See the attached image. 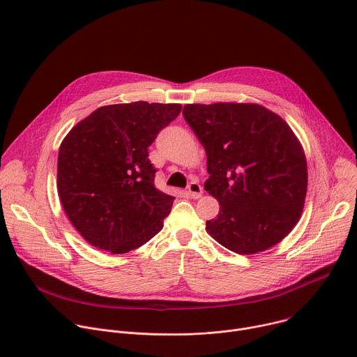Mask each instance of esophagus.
Returning <instances> with one entry per match:
<instances>
[{
    "instance_id": "esophagus-1",
    "label": "esophagus",
    "mask_w": 357,
    "mask_h": 357,
    "mask_svg": "<svg viewBox=\"0 0 357 357\" xmlns=\"http://www.w3.org/2000/svg\"><path fill=\"white\" fill-rule=\"evenodd\" d=\"M188 192H189V195H190L193 199H198V198H201L204 190H202V186L199 185L198 181H192V182L188 185Z\"/></svg>"
}]
</instances>
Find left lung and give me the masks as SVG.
Masks as SVG:
<instances>
[{
	"label": "left lung",
	"mask_w": 357,
	"mask_h": 357,
	"mask_svg": "<svg viewBox=\"0 0 357 357\" xmlns=\"http://www.w3.org/2000/svg\"><path fill=\"white\" fill-rule=\"evenodd\" d=\"M185 121L204 145L209 178L205 189L218 199L208 234L241 255L279 243L305 206L307 167L289 125L256 104H189Z\"/></svg>",
	"instance_id": "obj_1"
}]
</instances>
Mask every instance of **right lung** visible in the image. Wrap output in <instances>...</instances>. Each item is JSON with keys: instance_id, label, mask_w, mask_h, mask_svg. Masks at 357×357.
<instances>
[{"instance_id": "right-lung-1", "label": "right lung", "mask_w": 357, "mask_h": 357, "mask_svg": "<svg viewBox=\"0 0 357 357\" xmlns=\"http://www.w3.org/2000/svg\"><path fill=\"white\" fill-rule=\"evenodd\" d=\"M181 109L145 101L101 107L63 138L58 195L88 243L121 255L162 229L175 198L155 188L148 146Z\"/></svg>"}]
</instances>
